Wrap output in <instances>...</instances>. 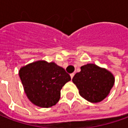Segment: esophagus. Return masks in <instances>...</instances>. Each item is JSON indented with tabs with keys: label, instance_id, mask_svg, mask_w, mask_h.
<instances>
[{
	"label": "esophagus",
	"instance_id": "obj_1",
	"mask_svg": "<svg viewBox=\"0 0 128 128\" xmlns=\"http://www.w3.org/2000/svg\"><path fill=\"white\" fill-rule=\"evenodd\" d=\"M74 75H75V73H74V72H72V73L70 74V78H71V79H72V78L74 77Z\"/></svg>",
	"mask_w": 128,
	"mask_h": 128
}]
</instances>
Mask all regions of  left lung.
Masks as SVG:
<instances>
[{"instance_id": "left-lung-1", "label": "left lung", "mask_w": 128, "mask_h": 128, "mask_svg": "<svg viewBox=\"0 0 128 128\" xmlns=\"http://www.w3.org/2000/svg\"><path fill=\"white\" fill-rule=\"evenodd\" d=\"M72 80L81 96L92 103L104 99L114 83L111 72L93 64L81 67V71L75 74Z\"/></svg>"}]
</instances>
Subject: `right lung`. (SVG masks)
<instances>
[{"label":"right lung","instance_id":"1","mask_svg":"<svg viewBox=\"0 0 128 128\" xmlns=\"http://www.w3.org/2000/svg\"><path fill=\"white\" fill-rule=\"evenodd\" d=\"M19 76L26 96L34 104L49 108L60 98L61 89L71 78L54 62L38 61L21 68Z\"/></svg>","mask_w":128,"mask_h":128}]
</instances>
